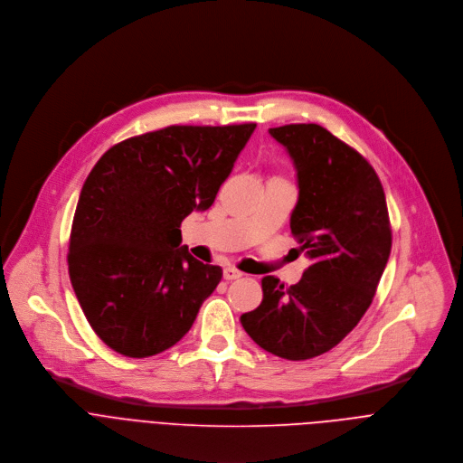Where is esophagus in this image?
Masks as SVG:
<instances>
[{"label":"esophagus","instance_id":"34e87169","mask_svg":"<svg viewBox=\"0 0 463 463\" xmlns=\"http://www.w3.org/2000/svg\"><path fill=\"white\" fill-rule=\"evenodd\" d=\"M222 275H224V279H226V281H233V279H239V277H241L242 273H241L239 269H235L233 266H228V268H224Z\"/></svg>","mask_w":463,"mask_h":463}]
</instances>
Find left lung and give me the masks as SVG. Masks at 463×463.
Segmentation results:
<instances>
[{
  "instance_id": "obj_1",
  "label": "left lung",
  "mask_w": 463,
  "mask_h": 463,
  "mask_svg": "<svg viewBox=\"0 0 463 463\" xmlns=\"http://www.w3.org/2000/svg\"><path fill=\"white\" fill-rule=\"evenodd\" d=\"M268 133L296 167L299 195L290 230L310 266L290 288L264 277L262 303L241 323L266 352L303 361L334 348L371 307L392 233L382 182L357 151L317 124Z\"/></svg>"
}]
</instances>
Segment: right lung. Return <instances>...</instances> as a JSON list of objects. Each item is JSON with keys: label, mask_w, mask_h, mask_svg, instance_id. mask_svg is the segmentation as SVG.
Returning a JSON list of instances; mask_svg holds the SVG:
<instances>
[{"label": "right lung", "mask_w": 463, "mask_h": 463, "mask_svg": "<svg viewBox=\"0 0 463 463\" xmlns=\"http://www.w3.org/2000/svg\"><path fill=\"white\" fill-rule=\"evenodd\" d=\"M255 124L169 126L102 155L76 204L69 275L97 335L149 357L186 335L222 268L182 246L180 222L206 212Z\"/></svg>", "instance_id": "add662e5"}]
</instances>
